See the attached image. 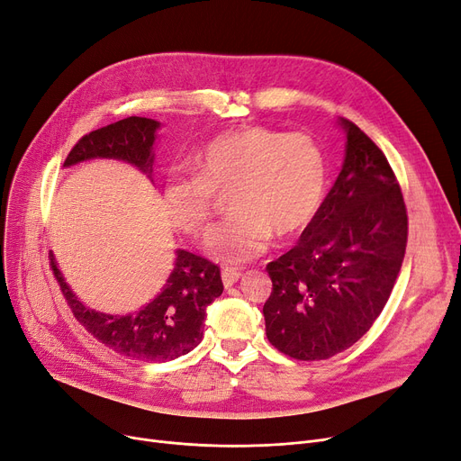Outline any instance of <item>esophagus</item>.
Here are the masks:
<instances>
[{
  "label": "esophagus",
  "mask_w": 461,
  "mask_h": 461,
  "mask_svg": "<svg viewBox=\"0 0 461 461\" xmlns=\"http://www.w3.org/2000/svg\"><path fill=\"white\" fill-rule=\"evenodd\" d=\"M239 276H241V271L235 269V267H224L222 269V280H224L226 286L235 285L237 280H239Z\"/></svg>",
  "instance_id": "obj_1"
}]
</instances>
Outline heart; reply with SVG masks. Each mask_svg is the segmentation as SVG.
Masks as SVG:
<instances>
[{
    "label": "heart",
    "instance_id": "heart-1",
    "mask_svg": "<svg viewBox=\"0 0 461 461\" xmlns=\"http://www.w3.org/2000/svg\"><path fill=\"white\" fill-rule=\"evenodd\" d=\"M190 173L164 185L171 222L203 235L218 192L230 194L233 214L207 237L212 258L241 264L264 254L273 233L290 239L316 218L328 194V156L309 133L243 126L212 137L192 156Z\"/></svg>",
    "mask_w": 461,
    "mask_h": 461
}]
</instances>
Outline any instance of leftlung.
<instances>
[{
  "label": "left lung",
  "mask_w": 461,
  "mask_h": 461,
  "mask_svg": "<svg viewBox=\"0 0 461 461\" xmlns=\"http://www.w3.org/2000/svg\"><path fill=\"white\" fill-rule=\"evenodd\" d=\"M341 124V173L297 245L266 267L267 339L302 362L328 359L369 331L407 249V207L384 152L356 124Z\"/></svg>",
  "instance_id": "left-lung-1"
}]
</instances>
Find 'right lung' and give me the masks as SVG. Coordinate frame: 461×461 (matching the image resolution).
I'll list each match as a JSON object with an SVG mask.
<instances>
[{
  "label": "right lung",
  "mask_w": 461,
  "mask_h": 461,
  "mask_svg": "<svg viewBox=\"0 0 461 461\" xmlns=\"http://www.w3.org/2000/svg\"><path fill=\"white\" fill-rule=\"evenodd\" d=\"M158 128L159 124L152 118L118 120L78 139L64 166L90 158H116L150 173ZM49 259L59 290L85 330L114 352L141 362L162 364L194 350L203 337L207 307L224 290L216 264L192 252L176 250L175 269L159 295L133 314L113 316L86 309L64 283L52 254Z\"/></svg>",
  "instance_id": "obj_1"
}]
</instances>
